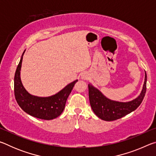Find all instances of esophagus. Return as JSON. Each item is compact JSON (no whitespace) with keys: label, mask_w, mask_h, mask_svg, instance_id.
Instances as JSON below:
<instances>
[{"label":"esophagus","mask_w":156,"mask_h":156,"mask_svg":"<svg viewBox=\"0 0 156 156\" xmlns=\"http://www.w3.org/2000/svg\"><path fill=\"white\" fill-rule=\"evenodd\" d=\"M81 78L83 79V80H87V79H89V74L87 73H86V72H84V73H83L81 74Z\"/></svg>","instance_id":"1"}]
</instances>
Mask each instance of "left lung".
<instances>
[{
	"label": "left lung",
	"instance_id": "left-lung-1",
	"mask_svg": "<svg viewBox=\"0 0 156 156\" xmlns=\"http://www.w3.org/2000/svg\"><path fill=\"white\" fill-rule=\"evenodd\" d=\"M89 98L92 110L100 119L113 121L119 119L135 111L144 99L147 89V73L142 89L136 98L129 102H118L109 99L99 89L89 83Z\"/></svg>",
	"mask_w": 156,
	"mask_h": 156
}]
</instances>
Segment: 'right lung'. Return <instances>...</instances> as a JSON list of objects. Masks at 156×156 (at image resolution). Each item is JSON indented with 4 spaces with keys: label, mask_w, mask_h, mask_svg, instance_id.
<instances>
[{
    "label": "right lung",
    "mask_w": 156,
    "mask_h": 156,
    "mask_svg": "<svg viewBox=\"0 0 156 156\" xmlns=\"http://www.w3.org/2000/svg\"><path fill=\"white\" fill-rule=\"evenodd\" d=\"M14 76V95L17 103L25 112L34 117L43 120H53L61 114L65 109L66 101L78 80L68 84L57 94L48 97L33 96L23 87L20 79V69L23 55Z\"/></svg>",
    "instance_id": "obj_1"
}]
</instances>
